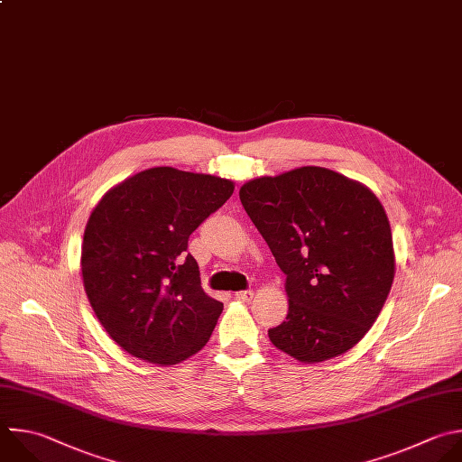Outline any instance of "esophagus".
I'll return each mask as SVG.
<instances>
[{
	"label": "esophagus",
	"instance_id": "esophagus-1",
	"mask_svg": "<svg viewBox=\"0 0 462 462\" xmlns=\"http://www.w3.org/2000/svg\"><path fill=\"white\" fill-rule=\"evenodd\" d=\"M252 297H254V291H250V290L236 291V299H237V300H241V302H248Z\"/></svg>",
	"mask_w": 462,
	"mask_h": 462
}]
</instances>
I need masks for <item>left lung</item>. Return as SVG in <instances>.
Returning <instances> with one entry per match:
<instances>
[{
	"label": "left lung",
	"mask_w": 462,
	"mask_h": 462,
	"mask_svg": "<svg viewBox=\"0 0 462 462\" xmlns=\"http://www.w3.org/2000/svg\"><path fill=\"white\" fill-rule=\"evenodd\" d=\"M239 199L284 272L286 321L272 345L304 365L354 348L379 318L395 275L392 228L379 198L323 167L261 176Z\"/></svg>",
	"instance_id": "8db88e82"
}]
</instances>
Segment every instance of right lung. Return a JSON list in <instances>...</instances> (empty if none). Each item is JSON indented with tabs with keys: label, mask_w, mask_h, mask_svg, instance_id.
<instances>
[{
	"label": "right lung",
	"mask_w": 462,
	"mask_h": 462,
	"mask_svg": "<svg viewBox=\"0 0 462 462\" xmlns=\"http://www.w3.org/2000/svg\"><path fill=\"white\" fill-rule=\"evenodd\" d=\"M234 192V181L153 167L114 185L94 207L81 245L92 310L128 356L172 366L210 339L223 302L201 288L185 254L190 234Z\"/></svg>",
	"instance_id": "1"
}]
</instances>
